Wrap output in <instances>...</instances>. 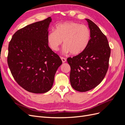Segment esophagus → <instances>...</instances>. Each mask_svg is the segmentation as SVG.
Masks as SVG:
<instances>
[{"label": "esophagus", "instance_id": "esophagus-1", "mask_svg": "<svg viewBox=\"0 0 125 125\" xmlns=\"http://www.w3.org/2000/svg\"><path fill=\"white\" fill-rule=\"evenodd\" d=\"M61 59H62V62L63 63L65 62H66V59L65 58L62 57H61Z\"/></svg>", "mask_w": 125, "mask_h": 125}]
</instances>
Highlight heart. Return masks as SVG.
<instances>
[{"label":"heart","mask_w":125,"mask_h":125,"mask_svg":"<svg viewBox=\"0 0 125 125\" xmlns=\"http://www.w3.org/2000/svg\"><path fill=\"white\" fill-rule=\"evenodd\" d=\"M91 32L88 26L75 22H66L56 26L48 33L47 41L52 50L58 51L63 41V52L72 55L80 54L88 47Z\"/></svg>","instance_id":"heart-1"}]
</instances>
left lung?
I'll list each match as a JSON object with an SVG mask.
<instances>
[{"mask_svg":"<svg viewBox=\"0 0 125 125\" xmlns=\"http://www.w3.org/2000/svg\"><path fill=\"white\" fill-rule=\"evenodd\" d=\"M91 39L88 47L80 54L67 58L71 68L70 81L79 92H86L99 85L107 71L111 55L106 36L88 19Z\"/></svg>","mask_w":125,"mask_h":125,"instance_id":"8db88e82","label":"left lung"}]
</instances>
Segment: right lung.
<instances>
[{"label":"right lung","instance_id":"right-lung-1","mask_svg":"<svg viewBox=\"0 0 125 125\" xmlns=\"http://www.w3.org/2000/svg\"><path fill=\"white\" fill-rule=\"evenodd\" d=\"M48 17L15 33L8 46L7 62L14 80L28 92L44 93L53 85L55 74L62 64L59 56L48 46Z\"/></svg>","mask_w":125,"mask_h":125}]
</instances>
